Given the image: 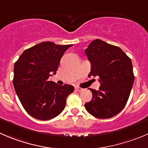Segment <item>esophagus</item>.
<instances>
[{"label":"esophagus","instance_id":"obj_1","mask_svg":"<svg viewBox=\"0 0 148 148\" xmlns=\"http://www.w3.org/2000/svg\"><path fill=\"white\" fill-rule=\"evenodd\" d=\"M75 90L77 92H81L82 91L83 89L81 88V87H75Z\"/></svg>","mask_w":148,"mask_h":148}]
</instances>
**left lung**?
<instances>
[{
	"mask_svg": "<svg viewBox=\"0 0 148 148\" xmlns=\"http://www.w3.org/2000/svg\"><path fill=\"white\" fill-rule=\"evenodd\" d=\"M91 64L88 77H99V90L90 89L92 98L84 104L93 116L109 119L126 106L134 81L132 61L119 47L101 40L92 41L85 49Z\"/></svg>",
	"mask_w": 148,
	"mask_h": 148,
	"instance_id": "left-lung-1",
	"label": "left lung"
}]
</instances>
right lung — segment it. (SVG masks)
Wrapping results in <instances>:
<instances>
[{"label":"right lung","mask_w":148,"mask_h":148,"mask_svg":"<svg viewBox=\"0 0 148 148\" xmlns=\"http://www.w3.org/2000/svg\"><path fill=\"white\" fill-rule=\"evenodd\" d=\"M72 45L43 42L25 50L14 64V89L21 105L31 116L50 120L59 115L66 98L74 92L69 84L59 85L50 81L56 74L61 57Z\"/></svg>","instance_id":"1"}]
</instances>
